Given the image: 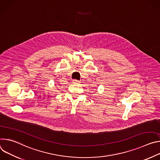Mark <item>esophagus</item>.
Instances as JSON below:
<instances>
[{
	"label": "esophagus",
	"instance_id": "34e87169",
	"mask_svg": "<svg viewBox=\"0 0 160 160\" xmlns=\"http://www.w3.org/2000/svg\"><path fill=\"white\" fill-rule=\"evenodd\" d=\"M72 82H73V83H75V84H77V83H79V81H78L77 80H73Z\"/></svg>",
	"mask_w": 160,
	"mask_h": 160
}]
</instances>
